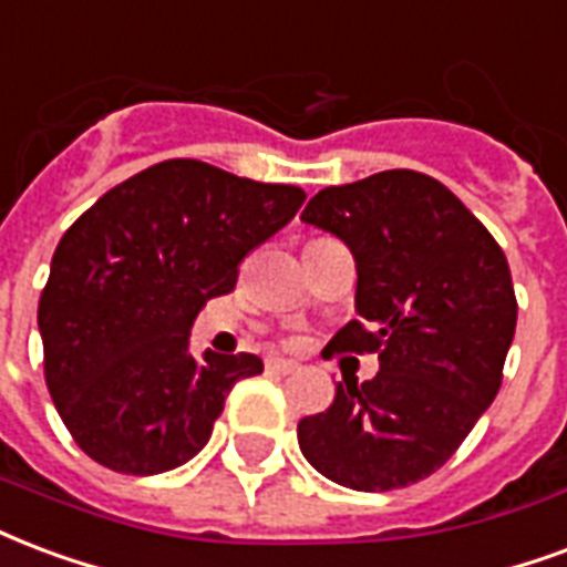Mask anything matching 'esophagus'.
<instances>
[{
	"label": "esophagus",
	"mask_w": 567,
	"mask_h": 567,
	"mask_svg": "<svg viewBox=\"0 0 567 567\" xmlns=\"http://www.w3.org/2000/svg\"><path fill=\"white\" fill-rule=\"evenodd\" d=\"M295 369L297 363H291V360H282V358L267 360V372H276V375H291Z\"/></svg>",
	"instance_id": "34e87169"
}]
</instances>
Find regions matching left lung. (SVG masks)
<instances>
[{"label":"left lung","mask_w":567,"mask_h":567,"mask_svg":"<svg viewBox=\"0 0 567 567\" xmlns=\"http://www.w3.org/2000/svg\"><path fill=\"white\" fill-rule=\"evenodd\" d=\"M303 221L337 234L358 261V316L337 354H379V375L339 381L337 400L297 423L330 481L384 493L439 472L502 388L517 327L511 267L454 192L417 171L321 188Z\"/></svg>","instance_id":"8db88e82"}]
</instances>
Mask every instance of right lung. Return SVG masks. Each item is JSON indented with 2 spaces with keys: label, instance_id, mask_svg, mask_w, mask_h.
<instances>
[{
  "label": "right lung",
  "instance_id": "add662e5",
  "mask_svg": "<svg viewBox=\"0 0 567 567\" xmlns=\"http://www.w3.org/2000/svg\"><path fill=\"white\" fill-rule=\"evenodd\" d=\"M303 200L300 186L167 158L62 234L38 330L50 400L83 454L123 475H158L209 442L230 388L264 363L246 351L192 358L188 330Z\"/></svg>",
  "mask_w": 567,
  "mask_h": 567
}]
</instances>
